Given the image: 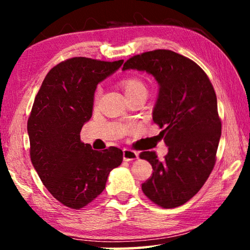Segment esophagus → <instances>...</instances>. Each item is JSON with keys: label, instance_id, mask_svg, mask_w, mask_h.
<instances>
[{"label": "esophagus", "instance_id": "esophagus-1", "mask_svg": "<svg viewBox=\"0 0 250 250\" xmlns=\"http://www.w3.org/2000/svg\"><path fill=\"white\" fill-rule=\"evenodd\" d=\"M138 156H139V154L137 153V152H134L132 150H128V149H125L124 150V160L125 161L137 160Z\"/></svg>", "mask_w": 250, "mask_h": 250}]
</instances>
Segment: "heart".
Returning <instances> with one entry per match:
<instances>
[{
	"instance_id": "1",
	"label": "heart",
	"mask_w": 250,
	"mask_h": 250,
	"mask_svg": "<svg viewBox=\"0 0 250 250\" xmlns=\"http://www.w3.org/2000/svg\"><path fill=\"white\" fill-rule=\"evenodd\" d=\"M121 87L126 98L133 96H147V87L142 79L138 77H125L121 80Z\"/></svg>"
}]
</instances>
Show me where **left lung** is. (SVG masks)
<instances>
[{"label":"left lung","mask_w":250,"mask_h":250,"mask_svg":"<svg viewBox=\"0 0 250 250\" xmlns=\"http://www.w3.org/2000/svg\"><path fill=\"white\" fill-rule=\"evenodd\" d=\"M126 69L146 71L159 83L153 121L163 128L159 135L168 152L164 161L153 151L140 154L153 168L142 191L156 205L174 208L200 191L216 162L222 134L216 94L196 62L172 50L135 55Z\"/></svg>","instance_id":"1"}]
</instances>
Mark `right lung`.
Listing matches in <instances>:
<instances>
[{
  "instance_id": "1",
  "label": "right lung",
  "mask_w": 250,
  "mask_h": 250,
  "mask_svg": "<svg viewBox=\"0 0 250 250\" xmlns=\"http://www.w3.org/2000/svg\"><path fill=\"white\" fill-rule=\"evenodd\" d=\"M122 64V59H67L48 71L34 100L27 121L33 167L48 192L70 208H83L100 195L110 171L124 159L116 146L96 151L80 141L97 84Z\"/></svg>"
}]
</instances>
